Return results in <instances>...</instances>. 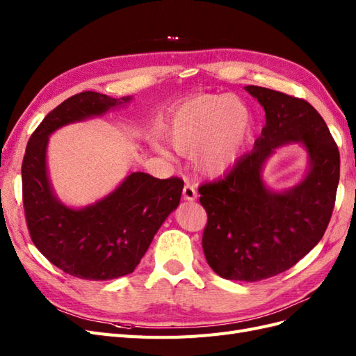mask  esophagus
<instances>
[{
	"label": "esophagus",
	"mask_w": 356,
	"mask_h": 356,
	"mask_svg": "<svg viewBox=\"0 0 356 356\" xmlns=\"http://www.w3.org/2000/svg\"><path fill=\"white\" fill-rule=\"evenodd\" d=\"M182 196L186 200H195L197 197V191L191 184H186L184 190H182Z\"/></svg>",
	"instance_id": "obj_1"
}]
</instances>
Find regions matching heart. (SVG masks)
Returning <instances> with one entry per match:
<instances>
[{"instance_id": "1", "label": "heart", "mask_w": 356, "mask_h": 356, "mask_svg": "<svg viewBox=\"0 0 356 356\" xmlns=\"http://www.w3.org/2000/svg\"><path fill=\"white\" fill-rule=\"evenodd\" d=\"M252 123V111L241 98L202 95L174 113L168 138L178 153H197L196 163L203 174L218 177L238 163Z\"/></svg>"}]
</instances>
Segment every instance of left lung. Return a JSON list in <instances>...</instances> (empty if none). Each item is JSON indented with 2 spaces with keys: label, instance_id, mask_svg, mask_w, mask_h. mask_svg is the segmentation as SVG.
I'll use <instances>...</instances> for the list:
<instances>
[{
  "label": "left lung",
  "instance_id": "obj_1",
  "mask_svg": "<svg viewBox=\"0 0 356 356\" xmlns=\"http://www.w3.org/2000/svg\"><path fill=\"white\" fill-rule=\"evenodd\" d=\"M245 90L264 108L266 126L227 175L199 187L208 213L202 246L221 277L257 282L288 270L322 239L336 203L340 153L307 101L260 86ZM289 142L305 145L309 172L294 189L273 192L261 170L274 148Z\"/></svg>",
  "mask_w": 356,
  "mask_h": 356
}]
</instances>
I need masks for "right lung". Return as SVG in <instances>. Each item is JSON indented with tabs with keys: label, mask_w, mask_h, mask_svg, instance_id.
Returning a JSON list of instances; mask_svg holds the SVG:
<instances>
[{
	"label": "right lung",
	"mask_w": 356,
	"mask_h": 356,
	"mask_svg": "<svg viewBox=\"0 0 356 356\" xmlns=\"http://www.w3.org/2000/svg\"><path fill=\"white\" fill-rule=\"evenodd\" d=\"M131 96L114 99L81 92L51 110L31 135L22 161V195L29 236L65 273L110 281L132 273L168 215L177 209L184 181L132 172L108 196L83 209L60 203L47 177L49 136L56 129L102 115Z\"/></svg>",
	"instance_id": "right-lung-1"
}]
</instances>
